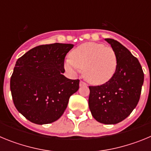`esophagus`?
I'll use <instances>...</instances> for the list:
<instances>
[{
    "label": "esophagus",
    "mask_w": 151,
    "mask_h": 151,
    "mask_svg": "<svg viewBox=\"0 0 151 151\" xmlns=\"http://www.w3.org/2000/svg\"><path fill=\"white\" fill-rule=\"evenodd\" d=\"M79 85H80V86H87L88 85L86 83H85V82H83V81H80Z\"/></svg>",
    "instance_id": "obj_1"
}]
</instances>
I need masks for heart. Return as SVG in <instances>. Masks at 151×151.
I'll return each mask as SVG.
<instances>
[{
  "mask_svg": "<svg viewBox=\"0 0 151 151\" xmlns=\"http://www.w3.org/2000/svg\"><path fill=\"white\" fill-rule=\"evenodd\" d=\"M65 67L76 73L84 70V76L92 85L107 82L117 68V57L112 47L102 44L88 42L79 45L70 53V59L65 61Z\"/></svg>",
  "mask_w": 151,
  "mask_h": 151,
  "instance_id": "1",
  "label": "heart"
}]
</instances>
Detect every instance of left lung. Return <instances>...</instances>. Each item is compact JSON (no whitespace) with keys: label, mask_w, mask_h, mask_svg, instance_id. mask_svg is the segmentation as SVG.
Returning <instances> with one entry per match:
<instances>
[{"label":"left lung","mask_w":151,"mask_h":151,"mask_svg":"<svg viewBox=\"0 0 151 151\" xmlns=\"http://www.w3.org/2000/svg\"><path fill=\"white\" fill-rule=\"evenodd\" d=\"M117 57L115 74L107 82L89 86V109L97 122L116 124L127 118L138 104L144 83L138 60L119 41L106 38Z\"/></svg>","instance_id":"1"}]
</instances>
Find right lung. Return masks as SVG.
Returning <instances> with one entry per match:
<instances>
[{"instance_id": "right-lung-1", "label": "right lung", "mask_w": 151, "mask_h": 151, "mask_svg": "<svg viewBox=\"0 0 151 151\" xmlns=\"http://www.w3.org/2000/svg\"><path fill=\"white\" fill-rule=\"evenodd\" d=\"M72 44L35 47L19 57L10 78V91L17 110L33 123L42 125L60 118L79 79L64 76V60Z\"/></svg>"}]
</instances>
